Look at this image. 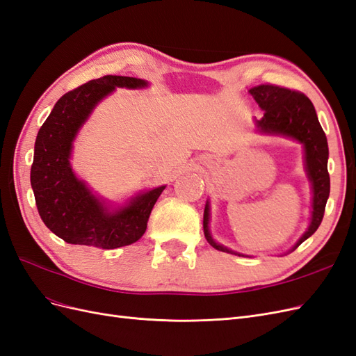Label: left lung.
<instances>
[{
  "label": "left lung",
  "mask_w": 356,
  "mask_h": 356,
  "mask_svg": "<svg viewBox=\"0 0 356 356\" xmlns=\"http://www.w3.org/2000/svg\"><path fill=\"white\" fill-rule=\"evenodd\" d=\"M250 93L264 111L260 120L257 118L254 120L258 134L289 138L303 145L305 170L312 186V215L307 230L289 250V252H293L298 245L318 230L324 218L325 204L330 196L327 136L319 124L315 106L306 95L273 84L257 86L250 89ZM209 220L211 207L209 200H207L203 212V233L209 245L222 252L250 257L232 251L215 241L209 230Z\"/></svg>",
  "instance_id": "left-lung-1"
}]
</instances>
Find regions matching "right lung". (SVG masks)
I'll list each match as a JSON object with an SVG mask.
<instances>
[{
	"label": "right lung",
	"instance_id": "obj_1",
	"mask_svg": "<svg viewBox=\"0 0 356 356\" xmlns=\"http://www.w3.org/2000/svg\"><path fill=\"white\" fill-rule=\"evenodd\" d=\"M115 88L144 89L148 81L105 75L65 93L40 127L31 186L40 217L50 232L72 245L114 250L143 238L149 213L166 186L141 191L120 207L96 196L71 166L72 144L102 99Z\"/></svg>",
	"mask_w": 356,
	"mask_h": 356
}]
</instances>
